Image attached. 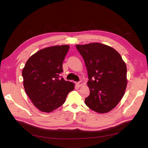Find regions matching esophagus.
I'll list each match as a JSON object with an SVG mask.
<instances>
[{
  "instance_id": "34e87169",
  "label": "esophagus",
  "mask_w": 148,
  "mask_h": 148,
  "mask_svg": "<svg viewBox=\"0 0 148 148\" xmlns=\"http://www.w3.org/2000/svg\"><path fill=\"white\" fill-rule=\"evenodd\" d=\"M77 85L78 87H81L82 85V82L81 81H80V82H78L77 83Z\"/></svg>"
}]
</instances>
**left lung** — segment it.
I'll return each mask as SVG.
<instances>
[{
  "label": "left lung",
  "instance_id": "left-lung-1",
  "mask_svg": "<svg viewBox=\"0 0 148 148\" xmlns=\"http://www.w3.org/2000/svg\"><path fill=\"white\" fill-rule=\"evenodd\" d=\"M86 66L90 94L85 103L96 112H109L119 104L127 87V66L120 54L100 43L77 45Z\"/></svg>",
  "mask_w": 148,
  "mask_h": 148
}]
</instances>
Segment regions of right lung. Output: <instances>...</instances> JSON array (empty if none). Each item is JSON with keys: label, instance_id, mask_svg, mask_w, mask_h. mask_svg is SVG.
I'll return each mask as SVG.
<instances>
[{"label": "right lung", "instance_id": "1", "mask_svg": "<svg viewBox=\"0 0 148 148\" xmlns=\"http://www.w3.org/2000/svg\"><path fill=\"white\" fill-rule=\"evenodd\" d=\"M68 45L42 49L32 55L23 69L26 93L39 110L49 113L64 104L74 84L60 76Z\"/></svg>", "mask_w": 148, "mask_h": 148}]
</instances>
